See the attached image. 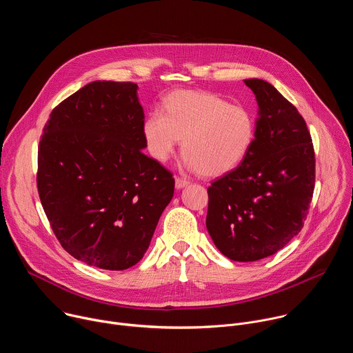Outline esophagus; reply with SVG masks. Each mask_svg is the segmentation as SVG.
I'll list each match as a JSON object with an SVG mask.
<instances>
[{
  "instance_id": "34e87169",
  "label": "esophagus",
  "mask_w": 353,
  "mask_h": 353,
  "mask_svg": "<svg viewBox=\"0 0 353 353\" xmlns=\"http://www.w3.org/2000/svg\"><path fill=\"white\" fill-rule=\"evenodd\" d=\"M188 184H190V180L183 179V177H176V187L177 188H183V187H185Z\"/></svg>"
}]
</instances>
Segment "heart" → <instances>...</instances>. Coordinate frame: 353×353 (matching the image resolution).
Segmentation results:
<instances>
[{
	"label": "heart",
	"mask_w": 353,
	"mask_h": 353,
	"mask_svg": "<svg viewBox=\"0 0 353 353\" xmlns=\"http://www.w3.org/2000/svg\"><path fill=\"white\" fill-rule=\"evenodd\" d=\"M142 135L149 155L166 162L181 150L185 166L207 177L237 168L253 145L256 124L251 113L223 97L203 90H174L161 110L148 114Z\"/></svg>",
	"instance_id": "b5f03b06"
}]
</instances>
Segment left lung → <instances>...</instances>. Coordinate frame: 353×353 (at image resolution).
<instances>
[{
  "label": "left lung",
  "mask_w": 353,
  "mask_h": 353,
  "mask_svg": "<svg viewBox=\"0 0 353 353\" xmlns=\"http://www.w3.org/2000/svg\"><path fill=\"white\" fill-rule=\"evenodd\" d=\"M259 103L253 145L243 162L208 187L207 229L233 261L275 254L309 214L316 157L305 119L271 83L245 79Z\"/></svg>",
  "instance_id": "1"
}]
</instances>
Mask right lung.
Wrapping results in <instances>:
<instances>
[{
	"instance_id": "add662e5",
	"label": "right lung",
	"mask_w": 353,
	"mask_h": 353,
	"mask_svg": "<svg viewBox=\"0 0 353 353\" xmlns=\"http://www.w3.org/2000/svg\"><path fill=\"white\" fill-rule=\"evenodd\" d=\"M137 83L94 81L56 106L37 150V191L63 248L102 270L145 254L174 192L172 172L142 150Z\"/></svg>"
}]
</instances>
